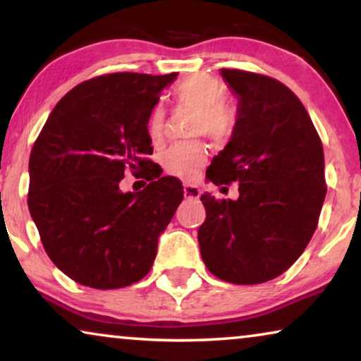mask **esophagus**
I'll use <instances>...</instances> for the list:
<instances>
[{
    "label": "esophagus",
    "instance_id": "1",
    "mask_svg": "<svg viewBox=\"0 0 361 361\" xmlns=\"http://www.w3.org/2000/svg\"><path fill=\"white\" fill-rule=\"evenodd\" d=\"M184 197L185 199H199L200 189L194 184H184Z\"/></svg>",
    "mask_w": 361,
    "mask_h": 361
}]
</instances>
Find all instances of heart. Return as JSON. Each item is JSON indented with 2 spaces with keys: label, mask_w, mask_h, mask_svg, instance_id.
<instances>
[{
  "label": "heart",
  "mask_w": 361,
  "mask_h": 361,
  "mask_svg": "<svg viewBox=\"0 0 361 361\" xmlns=\"http://www.w3.org/2000/svg\"><path fill=\"white\" fill-rule=\"evenodd\" d=\"M224 85L210 75H194L176 87L174 97L179 105L197 111L195 131L205 133L214 140H224L230 135L235 123V113L224 102ZM164 130V110L154 106L147 116L146 131L157 145ZM207 152L200 142L172 146L162 156V166L172 176L190 179L205 162Z\"/></svg>",
  "instance_id": "heart-1"
}]
</instances>
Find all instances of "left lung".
Masks as SVG:
<instances>
[{
    "label": "left lung",
    "instance_id": "1",
    "mask_svg": "<svg viewBox=\"0 0 361 361\" xmlns=\"http://www.w3.org/2000/svg\"><path fill=\"white\" fill-rule=\"evenodd\" d=\"M238 100L230 141L207 169L215 185L238 182V199L202 195L199 245L207 269L259 284L290 268L312 238L325 199L324 149L307 110L288 87L220 68Z\"/></svg>",
    "mask_w": 361,
    "mask_h": 361
}]
</instances>
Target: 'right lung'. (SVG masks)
Listing matches in <instances>:
<instances>
[{
  "instance_id": "add662e5",
  "label": "right lung",
  "mask_w": 361,
  "mask_h": 361,
  "mask_svg": "<svg viewBox=\"0 0 361 361\" xmlns=\"http://www.w3.org/2000/svg\"><path fill=\"white\" fill-rule=\"evenodd\" d=\"M177 73L120 72L72 88L29 157V212L52 263L78 284L118 289L145 278L157 240L184 199L176 177L123 192L125 171L151 161L146 121Z\"/></svg>"
}]
</instances>
